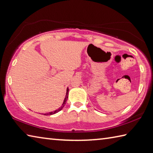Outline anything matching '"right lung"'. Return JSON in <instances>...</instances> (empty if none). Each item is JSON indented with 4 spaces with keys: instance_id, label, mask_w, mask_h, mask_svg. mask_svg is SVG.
<instances>
[{
    "instance_id": "right-lung-1",
    "label": "right lung",
    "mask_w": 153,
    "mask_h": 153,
    "mask_svg": "<svg viewBox=\"0 0 153 153\" xmlns=\"http://www.w3.org/2000/svg\"><path fill=\"white\" fill-rule=\"evenodd\" d=\"M68 91H69V89L67 88V94H66V97H65V98L64 102H63L62 106H60V108H59L58 109H56V110L54 111L50 112H47V113H45V114H44V115H52V114H54L56 113V112H59L60 111H61L62 109L63 108V107H64V106H65L66 102H67V99H68Z\"/></svg>"
}]
</instances>
